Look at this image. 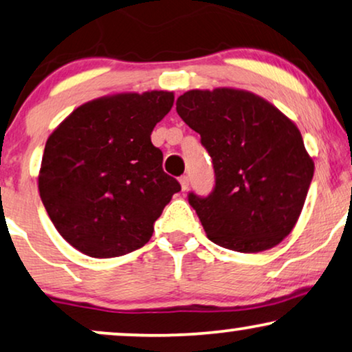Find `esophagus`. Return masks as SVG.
<instances>
[{
  "label": "esophagus",
  "instance_id": "esophagus-1",
  "mask_svg": "<svg viewBox=\"0 0 352 352\" xmlns=\"http://www.w3.org/2000/svg\"><path fill=\"white\" fill-rule=\"evenodd\" d=\"M179 182H181V189H182V190H187V189H189V182H190L189 176H181Z\"/></svg>",
  "mask_w": 352,
  "mask_h": 352
}]
</instances>
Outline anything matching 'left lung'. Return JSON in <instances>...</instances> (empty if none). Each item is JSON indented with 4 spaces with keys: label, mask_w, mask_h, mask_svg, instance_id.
Returning a JSON list of instances; mask_svg holds the SVG:
<instances>
[{
    "label": "left lung",
    "mask_w": 352,
    "mask_h": 352,
    "mask_svg": "<svg viewBox=\"0 0 352 352\" xmlns=\"http://www.w3.org/2000/svg\"><path fill=\"white\" fill-rule=\"evenodd\" d=\"M176 111L199 132L215 170L207 197L187 195L208 239L245 254L280 244L298 221L314 177L294 122L267 100L236 89L189 90Z\"/></svg>",
    "instance_id": "obj_1"
}]
</instances>
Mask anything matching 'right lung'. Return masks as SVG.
<instances>
[{
    "instance_id": "obj_1",
    "label": "right lung",
    "mask_w": 352,
    "mask_h": 352,
    "mask_svg": "<svg viewBox=\"0 0 352 352\" xmlns=\"http://www.w3.org/2000/svg\"><path fill=\"white\" fill-rule=\"evenodd\" d=\"M173 102L163 90L97 98L48 137L40 197L59 234L82 254L109 258L140 249L181 190L150 139Z\"/></svg>"
}]
</instances>
